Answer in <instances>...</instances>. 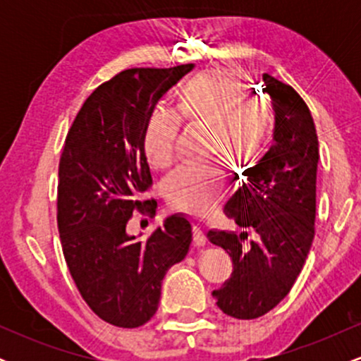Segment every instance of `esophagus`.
<instances>
[{"label":"esophagus","mask_w":361,"mask_h":361,"mask_svg":"<svg viewBox=\"0 0 361 361\" xmlns=\"http://www.w3.org/2000/svg\"><path fill=\"white\" fill-rule=\"evenodd\" d=\"M193 241H195V244H204L205 243L204 229H202L200 226H193Z\"/></svg>","instance_id":"34e87169"}]
</instances>
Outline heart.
<instances>
[{
  "label": "heart",
  "instance_id": "obj_1",
  "mask_svg": "<svg viewBox=\"0 0 361 361\" xmlns=\"http://www.w3.org/2000/svg\"><path fill=\"white\" fill-rule=\"evenodd\" d=\"M181 120L207 128V152L222 156L234 168L258 163L270 140L273 115L263 98L250 97L241 78L229 71H207L186 80L176 91V111L154 110L144 127V151L156 169L175 163ZM227 193V175L221 164L185 166L166 181L173 207L204 215Z\"/></svg>",
  "mask_w": 361,
  "mask_h": 361
}]
</instances>
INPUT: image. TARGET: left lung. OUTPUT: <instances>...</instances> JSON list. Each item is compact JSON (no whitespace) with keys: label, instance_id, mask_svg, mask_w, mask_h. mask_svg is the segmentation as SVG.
Listing matches in <instances>:
<instances>
[{"label":"left lung","instance_id":"left-lung-1","mask_svg":"<svg viewBox=\"0 0 361 361\" xmlns=\"http://www.w3.org/2000/svg\"><path fill=\"white\" fill-rule=\"evenodd\" d=\"M275 110L273 146L247 168L226 215L256 233L209 231V241L229 252L231 279L214 290L219 309L235 319L264 316L290 292L314 239L319 142L309 106L290 85L263 74Z\"/></svg>","mask_w":361,"mask_h":361}]
</instances>
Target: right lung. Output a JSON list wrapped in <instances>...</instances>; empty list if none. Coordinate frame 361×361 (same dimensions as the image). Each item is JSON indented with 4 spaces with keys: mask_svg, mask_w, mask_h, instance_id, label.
I'll return each instance as SVG.
<instances>
[{
    "mask_svg": "<svg viewBox=\"0 0 361 361\" xmlns=\"http://www.w3.org/2000/svg\"><path fill=\"white\" fill-rule=\"evenodd\" d=\"M193 64L134 68L98 86L82 103L59 161L57 227L74 283L90 309L109 324L139 327L156 314L161 283L192 243V224L171 215L146 241L127 234L152 176L144 127L156 103Z\"/></svg>",
    "mask_w": 361,
    "mask_h": 361,
    "instance_id": "obj_1",
    "label": "right lung"
}]
</instances>
